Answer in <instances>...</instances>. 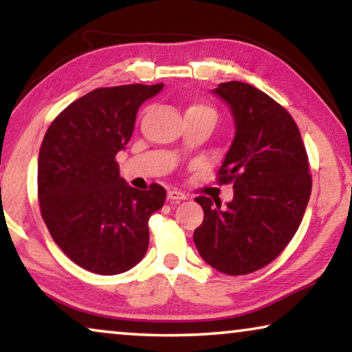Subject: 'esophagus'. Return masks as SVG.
Returning a JSON list of instances; mask_svg holds the SVG:
<instances>
[{
  "instance_id": "34e87169",
  "label": "esophagus",
  "mask_w": 352,
  "mask_h": 352,
  "mask_svg": "<svg viewBox=\"0 0 352 352\" xmlns=\"http://www.w3.org/2000/svg\"><path fill=\"white\" fill-rule=\"evenodd\" d=\"M187 195L182 194V192L173 189V190H168V200L173 201V204H177V201L181 200H186Z\"/></svg>"
}]
</instances>
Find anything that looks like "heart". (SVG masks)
<instances>
[{"mask_svg":"<svg viewBox=\"0 0 352 352\" xmlns=\"http://www.w3.org/2000/svg\"><path fill=\"white\" fill-rule=\"evenodd\" d=\"M190 112H210V113H214L213 110H211L208 105H205V104H192V105H189V107H187V110H186V113H190Z\"/></svg>","mask_w":352,"mask_h":352,"instance_id":"b5f03b06","label":"heart"}]
</instances>
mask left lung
Returning a JSON list of instances; mask_svg holds the SVG:
<instances>
[{
    "instance_id": "8db88e82",
    "label": "left lung",
    "mask_w": 352,
    "mask_h": 352,
    "mask_svg": "<svg viewBox=\"0 0 352 352\" xmlns=\"http://www.w3.org/2000/svg\"><path fill=\"white\" fill-rule=\"evenodd\" d=\"M235 122L232 146L218 171L234 184V200L200 195L204 223L194 242L200 256L229 276H245L274 261L300 228L311 197L306 147L292 115L252 85L221 83L214 89Z\"/></svg>"
}]
</instances>
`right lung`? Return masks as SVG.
Instances as JSON below:
<instances>
[{
  "mask_svg": "<svg viewBox=\"0 0 352 352\" xmlns=\"http://www.w3.org/2000/svg\"><path fill=\"white\" fill-rule=\"evenodd\" d=\"M163 85L98 88L76 99L47 128L38 157V201L51 237L80 267L115 276L148 247V218L166 190H138L120 177L117 153L133 136L144 100Z\"/></svg>",
  "mask_w": 352,
  "mask_h": 352,
  "instance_id": "obj_1",
  "label": "right lung"
}]
</instances>
